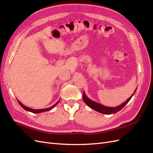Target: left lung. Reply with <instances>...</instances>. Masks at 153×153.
<instances>
[{
  "label": "left lung",
  "instance_id": "left-lung-1",
  "mask_svg": "<svg viewBox=\"0 0 153 153\" xmlns=\"http://www.w3.org/2000/svg\"><path fill=\"white\" fill-rule=\"evenodd\" d=\"M136 91H137V89H135V92H134V93L130 97H129V98L126 101H125L124 103H123V104L117 106H115V107H108V106H106L102 105L97 102H95V101H92L88 98V97L86 96L84 91V92H83V100H84L85 104L88 106H89V107L91 108L92 109H93V110L97 111V112H98L101 114L109 115V114H115L117 112H119V111L121 110L124 107V106L129 102V100L131 99L132 96L134 95V94H135Z\"/></svg>",
  "mask_w": 153,
  "mask_h": 153
}]
</instances>
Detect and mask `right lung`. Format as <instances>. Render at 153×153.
Here are the masks:
<instances>
[{
    "instance_id": "add662e5",
    "label": "right lung",
    "mask_w": 153,
    "mask_h": 153,
    "mask_svg": "<svg viewBox=\"0 0 153 153\" xmlns=\"http://www.w3.org/2000/svg\"><path fill=\"white\" fill-rule=\"evenodd\" d=\"M17 101H18V103H19L20 105V106H22V107L24 108V109H25V110H27V111H28V112H32V113H34V114H39V113H41V112H47V111H48V110H52L53 107H55V106H56L57 104H58V103L59 102V101H60V100L57 101V102L55 103V104H54L53 106H50V107H49V108H43V109H32V108H29V107H27V106H25L24 105H23L20 101H18V100H17Z\"/></svg>"
}]
</instances>
